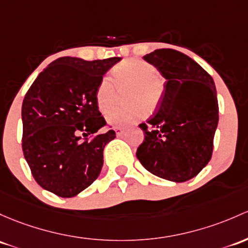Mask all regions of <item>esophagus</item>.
<instances>
[{"instance_id": "34e87169", "label": "esophagus", "mask_w": 248, "mask_h": 248, "mask_svg": "<svg viewBox=\"0 0 248 248\" xmlns=\"http://www.w3.org/2000/svg\"><path fill=\"white\" fill-rule=\"evenodd\" d=\"M115 133H116V137H121V135L124 133V129L121 128V127H115Z\"/></svg>"}]
</instances>
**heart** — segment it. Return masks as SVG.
Segmentation results:
<instances>
[{
	"instance_id": "obj_1",
	"label": "heart",
	"mask_w": 248,
	"mask_h": 248,
	"mask_svg": "<svg viewBox=\"0 0 248 248\" xmlns=\"http://www.w3.org/2000/svg\"><path fill=\"white\" fill-rule=\"evenodd\" d=\"M127 88L124 100L132 104L116 107L107 114V121L116 127H129L146 115L145 108L152 113L164 96L165 83L157 67L139 58L119 62L111 70L110 78L103 77L95 91L98 109L107 113L117 98V90Z\"/></svg>"
}]
</instances>
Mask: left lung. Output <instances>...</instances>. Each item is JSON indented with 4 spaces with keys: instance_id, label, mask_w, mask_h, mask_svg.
I'll return each instance as SVG.
<instances>
[{
    "instance_id": "left-lung-1",
    "label": "left lung",
    "mask_w": 248,
    "mask_h": 248,
    "mask_svg": "<svg viewBox=\"0 0 248 248\" xmlns=\"http://www.w3.org/2000/svg\"><path fill=\"white\" fill-rule=\"evenodd\" d=\"M144 59L166 82L155 115L139 124L145 139L137 158L155 176L186 182L212 158L218 122L215 84L201 65L176 49H155Z\"/></svg>"
}]
</instances>
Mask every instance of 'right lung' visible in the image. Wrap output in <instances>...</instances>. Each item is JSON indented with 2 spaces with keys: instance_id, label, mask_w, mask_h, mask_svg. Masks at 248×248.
<instances>
[{
  "instance_id": "right-lung-1",
  "label": "right lung",
  "mask_w": 248,
  "mask_h": 248,
  "mask_svg": "<svg viewBox=\"0 0 248 248\" xmlns=\"http://www.w3.org/2000/svg\"><path fill=\"white\" fill-rule=\"evenodd\" d=\"M120 59L62 57L39 74L23 98V155L36 183L57 196H76L100 174L104 146L116 134L98 132L107 122L95 91Z\"/></svg>"
}]
</instances>
